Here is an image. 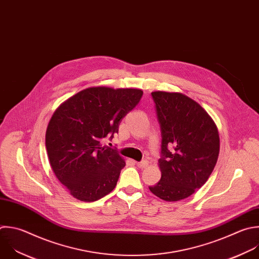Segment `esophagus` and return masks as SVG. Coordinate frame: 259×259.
Wrapping results in <instances>:
<instances>
[{"label": "esophagus", "mask_w": 259, "mask_h": 259, "mask_svg": "<svg viewBox=\"0 0 259 259\" xmlns=\"http://www.w3.org/2000/svg\"><path fill=\"white\" fill-rule=\"evenodd\" d=\"M147 164H148V161H147V160H141V161L137 162V165H138L139 167H141V168L147 166Z\"/></svg>", "instance_id": "34e87169"}]
</instances>
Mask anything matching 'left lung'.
Returning <instances> with one entry per match:
<instances>
[{
  "mask_svg": "<svg viewBox=\"0 0 259 259\" xmlns=\"http://www.w3.org/2000/svg\"><path fill=\"white\" fill-rule=\"evenodd\" d=\"M161 131V178L149 190L165 201H179L201 188L220 152L217 125L195 101L180 93L153 92Z\"/></svg>",
  "mask_w": 259,
  "mask_h": 259,
  "instance_id": "left-lung-1",
  "label": "left lung"
}]
</instances>
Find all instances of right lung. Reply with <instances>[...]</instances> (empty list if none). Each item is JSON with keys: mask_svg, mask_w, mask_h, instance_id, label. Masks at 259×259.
Returning a JSON list of instances; mask_svg holds the SVG:
<instances>
[{"mask_svg": "<svg viewBox=\"0 0 259 259\" xmlns=\"http://www.w3.org/2000/svg\"><path fill=\"white\" fill-rule=\"evenodd\" d=\"M142 95L136 89L97 86L79 92L55 111L46 132L48 156L56 177L76 199L96 201L116 187L126 163L102 141L118 133Z\"/></svg>", "mask_w": 259, "mask_h": 259, "instance_id": "obj_1", "label": "right lung"}]
</instances>
